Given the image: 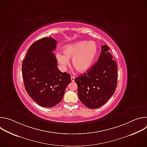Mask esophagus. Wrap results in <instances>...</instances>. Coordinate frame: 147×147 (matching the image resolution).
<instances>
[{
	"label": "esophagus",
	"instance_id": "obj_1",
	"mask_svg": "<svg viewBox=\"0 0 147 147\" xmlns=\"http://www.w3.org/2000/svg\"><path fill=\"white\" fill-rule=\"evenodd\" d=\"M74 80H75V77L73 76H71V80L72 82H74Z\"/></svg>",
	"mask_w": 147,
	"mask_h": 147
}]
</instances>
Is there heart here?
<instances>
[{"label":"heart","instance_id":"1","mask_svg":"<svg viewBox=\"0 0 147 147\" xmlns=\"http://www.w3.org/2000/svg\"><path fill=\"white\" fill-rule=\"evenodd\" d=\"M98 48L94 41L80 40L65 45L63 53L57 52L56 59L61 70H65L72 58V63L81 73L86 72L94 65L98 54Z\"/></svg>","mask_w":147,"mask_h":147}]
</instances>
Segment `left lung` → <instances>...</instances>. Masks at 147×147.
I'll return each mask as SVG.
<instances>
[{"label":"left lung","mask_w":147,"mask_h":147,"mask_svg":"<svg viewBox=\"0 0 147 147\" xmlns=\"http://www.w3.org/2000/svg\"><path fill=\"white\" fill-rule=\"evenodd\" d=\"M109 49L106 45L102 46L96 63L87 73L75 78L78 98L90 109H97L105 104L116 89L117 64Z\"/></svg>","instance_id":"1"}]
</instances>
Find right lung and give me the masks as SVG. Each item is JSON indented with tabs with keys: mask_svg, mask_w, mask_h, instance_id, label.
<instances>
[{
	"mask_svg": "<svg viewBox=\"0 0 147 147\" xmlns=\"http://www.w3.org/2000/svg\"><path fill=\"white\" fill-rule=\"evenodd\" d=\"M57 41L44 37L34 42L22 63V76L28 95L39 106L52 108L63 99L66 87L71 82L69 73L57 67L52 52Z\"/></svg>",
	"mask_w": 147,
	"mask_h": 147,
	"instance_id": "obj_1",
	"label": "right lung"
}]
</instances>
